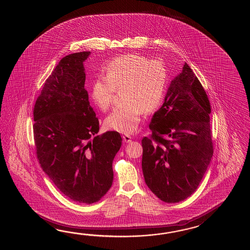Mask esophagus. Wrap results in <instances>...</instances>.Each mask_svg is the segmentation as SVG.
<instances>
[{"instance_id":"obj_1","label":"esophagus","mask_w":250,"mask_h":250,"mask_svg":"<svg viewBox=\"0 0 250 250\" xmlns=\"http://www.w3.org/2000/svg\"><path fill=\"white\" fill-rule=\"evenodd\" d=\"M123 141L125 142V143H129V142H131L132 141L133 138L131 136H128V135H123Z\"/></svg>"}]
</instances>
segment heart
Listing matches in <instances>:
<instances>
[{"label":"heart","mask_w":250,"mask_h":250,"mask_svg":"<svg viewBox=\"0 0 250 250\" xmlns=\"http://www.w3.org/2000/svg\"><path fill=\"white\" fill-rule=\"evenodd\" d=\"M106 77L97 76L91 87L96 106L107 111L114 91H121L122 104L106 118L108 128L129 135L136 132L144 112H154L161 105L168 83V70L163 62L149 61L139 54L114 59L105 68Z\"/></svg>","instance_id":"obj_1"}]
</instances>
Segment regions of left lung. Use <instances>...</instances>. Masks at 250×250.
<instances>
[{
	"instance_id": "left-lung-1",
	"label": "left lung",
	"mask_w": 250,
	"mask_h": 250,
	"mask_svg": "<svg viewBox=\"0 0 250 250\" xmlns=\"http://www.w3.org/2000/svg\"><path fill=\"white\" fill-rule=\"evenodd\" d=\"M210 113L206 91L184 64L153 115L151 138L141 142L144 179L162 201H183L200 184L213 153Z\"/></svg>"
}]
</instances>
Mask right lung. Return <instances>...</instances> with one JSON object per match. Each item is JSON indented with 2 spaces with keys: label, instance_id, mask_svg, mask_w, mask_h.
Listing matches in <instances>:
<instances>
[{
  "label": "right lung",
  "instance_id": "add662e5",
  "mask_svg": "<svg viewBox=\"0 0 250 250\" xmlns=\"http://www.w3.org/2000/svg\"><path fill=\"white\" fill-rule=\"evenodd\" d=\"M90 52L59 62L34 107V138L42 170L75 202L93 204L112 187V162L122 146L117 131L96 136L99 122L85 90Z\"/></svg>",
  "mask_w": 250,
  "mask_h": 250
}]
</instances>
